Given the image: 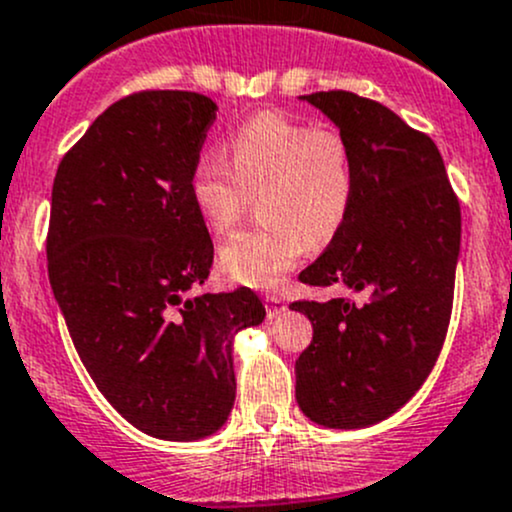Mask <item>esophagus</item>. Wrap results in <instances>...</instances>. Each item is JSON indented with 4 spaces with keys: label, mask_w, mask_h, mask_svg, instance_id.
Returning a JSON list of instances; mask_svg holds the SVG:
<instances>
[{
    "label": "esophagus",
    "mask_w": 512,
    "mask_h": 512,
    "mask_svg": "<svg viewBox=\"0 0 512 512\" xmlns=\"http://www.w3.org/2000/svg\"><path fill=\"white\" fill-rule=\"evenodd\" d=\"M265 302H267V317H270V319H275L277 314L285 312V299L277 297V294H270Z\"/></svg>",
    "instance_id": "obj_1"
}]
</instances>
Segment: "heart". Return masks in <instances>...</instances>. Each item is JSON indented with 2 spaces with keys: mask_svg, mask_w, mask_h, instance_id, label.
I'll return each instance as SVG.
<instances>
[{
  "mask_svg": "<svg viewBox=\"0 0 512 512\" xmlns=\"http://www.w3.org/2000/svg\"><path fill=\"white\" fill-rule=\"evenodd\" d=\"M205 156L190 173V200L213 235H225L247 198H257L255 230L237 232L220 250V270L252 289L280 285L307 247L339 235L354 203V158L342 133L312 128L280 113H260Z\"/></svg>",
  "mask_w": 512,
  "mask_h": 512,
  "instance_id": "obj_1",
  "label": "heart"
}]
</instances>
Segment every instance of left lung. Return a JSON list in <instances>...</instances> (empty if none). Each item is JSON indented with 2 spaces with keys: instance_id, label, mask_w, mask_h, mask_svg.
I'll return each mask as SVG.
<instances>
[{
  "instance_id": "1",
  "label": "left lung",
  "mask_w": 512,
  "mask_h": 512,
  "mask_svg": "<svg viewBox=\"0 0 512 512\" xmlns=\"http://www.w3.org/2000/svg\"><path fill=\"white\" fill-rule=\"evenodd\" d=\"M354 158V203L327 250L299 275L352 299L292 302L314 327L294 364L297 404L324 428H366L401 409L431 374L453 307L461 205L436 143L381 103L349 91L299 96Z\"/></svg>"
}]
</instances>
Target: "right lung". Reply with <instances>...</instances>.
<instances>
[{
	"label": "right lung",
	"instance_id": "add662e5",
	"mask_svg": "<svg viewBox=\"0 0 512 512\" xmlns=\"http://www.w3.org/2000/svg\"><path fill=\"white\" fill-rule=\"evenodd\" d=\"M215 111L193 91L121 98L66 153L51 188L49 282L76 352L108 404L163 441L225 426L232 342L265 322L247 287L190 297L213 267L190 173Z\"/></svg>",
	"mask_w": 512,
	"mask_h": 512
}]
</instances>
